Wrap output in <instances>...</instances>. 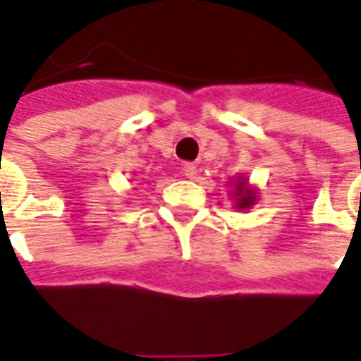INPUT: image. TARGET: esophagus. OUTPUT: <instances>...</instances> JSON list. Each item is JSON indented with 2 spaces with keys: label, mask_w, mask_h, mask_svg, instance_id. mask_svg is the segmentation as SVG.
Returning a JSON list of instances; mask_svg holds the SVG:
<instances>
[{
  "label": "esophagus",
  "mask_w": 361,
  "mask_h": 361,
  "mask_svg": "<svg viewBox=\"0 0 361 361\" xmlns=\"http://www.w3.org/2000/svg\"><path fill=\"white\" fill-rule=\"evenodd\" d=\"M181 171H183L185 178L193 180V178L197 176V166H195V164H183V169H181Z\"/></svg>",
  "instance_id": "esophagus-1"
}]
</instances>
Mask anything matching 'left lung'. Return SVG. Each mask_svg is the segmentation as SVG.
I'll return each instance as SVG.
<instances>
[{
    "label": "left lung",
    "mask_w": 361,
    "mask_h": 361,
    "mask_svg": "<svg viewBox=\"0 0 361 361\" xmlns=\"http://www.w3.org/2000/svg\"><path fill=\"white\" fill-rule=\"evenodd\" d=\"M233 197H235V207L238 209H247L255 204L257 195H255L254 188L247 185V180L245 178H240L235 181V192H233Z\"/></svg>",
    "instance_id": "8db88e82"
}]
</instances>
